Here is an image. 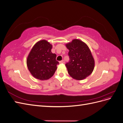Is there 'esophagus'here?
Returning <instances> with one entry per match:
<instances>
[{
    "instance_id": "esophagus-1",
    "label": "esophagus",
    "mask_w": 123,
    "mask_h": 123,
    "mask_svg": "<svg viewBox=\"0 0 123 123\" xmlns=\"http://www.w3.org/2000/svg\"><path fill=\"white\" fill-rule=\"evenodd\" d=\"M65 60H62V61L59 62V63H61V64H64V63H65Z\"/></svg>"
}]
</instances>
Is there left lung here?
<instances>
[{"instance_id": "1", "label": "left lung", "mask_w": 123, "mask_h": 123, "mask_svg": "<svg viewBox=\"0 0 123 123\" xmlns=\"http://www.w3.org/2000/svg\"><path fill=\"white\" fill-rule=\"evenodd\" d=\"M66 47L69 50L70 61L65 65L69 75L77 80H82L90 75L94 68V60L87 44L75 39Z\"/></svg>"}]
</instances>
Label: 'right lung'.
I'll list each match as a JSON object with an SVG mask.
<instances>
[{"mask_svg":"<svg viewBox=\"0 0 123 123\" xmlns=\"http://www.w3.org/2000/svg\"><path fill=\"white\" fill-rule=\"evenodd\" d=\"M52 46L47 41H39L33 46L27 60L29 71L36 79L47 80L52 76L58 62L56 55L51 52Z\"/></svg>","mask_w":123,"mask_h":123,"instance_id":"obj_1","label":"right lung"}]
</instances>
